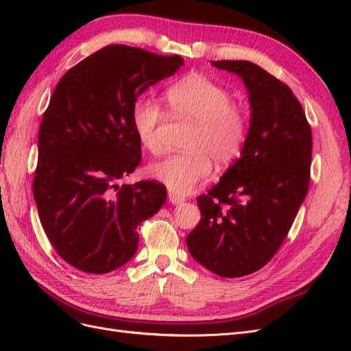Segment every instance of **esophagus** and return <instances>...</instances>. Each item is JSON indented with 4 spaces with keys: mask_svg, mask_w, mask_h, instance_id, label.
<instances>
[{
    "mask_svg": "<svg viewBox=\"0 0 351 351\" xmlns=\"http://www.w3.org/2000/svg\"><path fill=\"white\" fill-rule=\"evenodd\" d=\"M168 199H169V202H171L173 205H180V204H183V202H184V197L178 196V195H174V193H168Z\"/></svg>",
    "mask_w": 351,
    "mask_h": 351,
    "instance_id": "obj_1",
    "label": "esophagus"
}]
</instances>
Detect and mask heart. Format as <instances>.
<instances>
[{
	"label": "heart",
	"mask_w": 351,
	"mask_h": 351,
	"mask_svg": "<svg viewBox=\"0 0 351 351\" xmlns=\"http://www.w3.org/2000/svg\"><path fill=\"white\" fill-rule=\"evenodd\" d=\"M167 102L171 111L196 123L187 142L189 152L176 154L149 167L156 182L177 195H189L196 184L212 173V159L219 165L230 164L246 143L249 119L231 93L204 74H189L169 86ZM165 120L161 105L151 98L137 99L133 124L141 143L158 155L164 151L159 130Z\"/></svg>",
	"instance_id": "b5f03b06"
}]
</instances>
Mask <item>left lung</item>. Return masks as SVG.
<instances>
[{"instance_id": "1", "label": "left lung", "mask_w": 351, "mask_h": 351, "mask_svg": "<svg viewBox=\"0 0 351 351\" xmlns=\"http://www.w3.org/2000/svg\"><path fill=\"white\" fill-rule=\"evenodd\" d=\"M249 93L250 127L240 158L208 195L186 239L193 259L224 278L265 267L289 234L311 180L312 130L285 83L250 61H210Z\"/></svg>"}]
</instances>
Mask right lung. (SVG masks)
I'll return each mask as SVG.
<instances>
[{"instance_id":"add662e5","label":"right lung","mask_w":351,"mask_h":351,"mask_svg":"<svg viewBox=\"0 0 351 351\" xmlns=\"http://www.w3.org/2000/svg\"><path fill=\"white\" fill-rule=\"evenodd\" d=\"M182 66L180 56L108 45L57 83L39 127L34 197L51 244L79 271L107 274L129 262L137 227L162 208L164 184L117 182L142 159L137 98Z\"/></svg>"}]
</instances>
